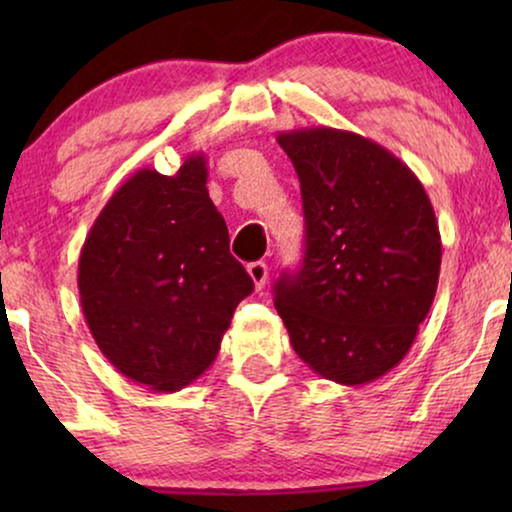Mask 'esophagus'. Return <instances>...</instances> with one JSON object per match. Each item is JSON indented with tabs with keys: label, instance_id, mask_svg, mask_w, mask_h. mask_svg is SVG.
I'll return each mask as SVG.
<instances>
[{
	"label": "esophagus",
	"instance_id": "1",
	"mask_svg": "<svg viewBox=\"0 0 512 512\" xmlns=\"http://www.w3.org/2000/svg\"><path fill=\"white\" fill-rule=\"evenodd\" d=\"M247 272H249V277L254 279L256 289H263L265 279H268V265H265L263 261H254L247 265Z\"/></svg>",
	"mask_w": 512,
	"mask_h": 512
}]
</instances>
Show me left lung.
<instances>
[{
    "instance_id": "1",
    "label": "left lung",
    "mask_w": 512,
    "mask_h": 512,
    "mask_svg": "<svg viewBox=\"0 0 512 512\" xmlns=\"http://www.w3.org/2000/svg\"><path fill=\"white\" fill-rule=\"evenodd\" d=\"M300 179L305 256L275 284L296 354L359 387L403 361L431 310L440 230L415 172L373 139L335 128L279 132Z\"/></svg>"
}]
</instances>
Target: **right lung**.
<instances>
[{
	"instance_id": "obj_1",
	"label": "right lung",
	"mask_w": 512,
	"mask_h": 512,
	"mask_svg": "<svg viewBox=\"0 0 512 512\" xmlns=\"http://www.w3.org/2000/svg\"><path fill=\"white\" fill-rule=\"evenodd\" d=\"M254 282L230 254L228 226L193 153L174 177L139 170L111 195L83 242L86 324L111 366L156 391H179L212 366Z\"/></svg>"
}]
</instances>
